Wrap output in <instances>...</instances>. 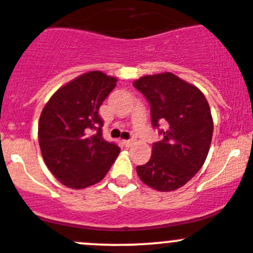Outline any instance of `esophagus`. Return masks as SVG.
Instances as JSON below:
<instances>
[{
	"instance_id": "1",
	"label": "esophagus",
	"mask_w": 253,
	"mask_h": 253,
	"mask_svg": "<svg viewBox=\"0 0 253 253\" xmlns=\"http://www.w3.org/2000/svg\"><path fill=\"white\" fill-rule=\"evenodd\" d=\"M122 143H124L125 147H131L133 144V141L132 139H125V141H122Z\"/></svg>"
}]
</instances>
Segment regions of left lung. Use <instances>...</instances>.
<instances>
[{
  "label": "left lung",
  "instance_id": "left-lung-1",
  "mask_svg": "<svg viewBox=\"0 0 253 253\" xmlns=\"http://www.w3.org/2000/svg\"><path fill=\"white\" fill-rule=\"evenodd\" d=\"M133 86L151 105L153 127L163 139L152 146L148 163L136 168L139 179L158 192H173L188 183L204 164L211 144L214 122L207 97L195 85L173 73L146 75Z\"/></svg>",
  "mask_w": 253,
  "mask_h": 253
}]
</instances>
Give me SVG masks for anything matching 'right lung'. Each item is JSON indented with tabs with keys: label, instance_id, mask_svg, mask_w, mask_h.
Listing matches in <instances>:
<instances>
[{
	"label": "right lung",
	"instance_id": "obj_1",
	"mask_svg": "<svg viewBox=\"0 0 253 253\" xmlns=\"http://www.w3.org/2000/svg\"><path fill=\"white\" fill-rule=\"evenodd\" d=\"M117 78L94 70L56 90L42 110L38 141L46 167L63 185L84 189L104 179L120 153L105 141L100 106Z\"/></svg>",
	"mask_w": 253,
	"mask_h": 253
}]
</instances>
